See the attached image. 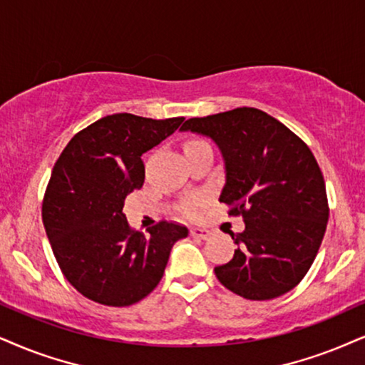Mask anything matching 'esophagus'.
<instances>
[{
  "instance_id": "esophagus-1",
  "label": "esophagus",
  "mask_w": 365,
  "mask_h": 365,
  "mask_svg": "<svg viewBox=\"0 0 365 365\" xmlns=\"http://www.w3.org/2000/svg\"><path fill=\"white\" fill-rule=\"evenodd\" d=\"M191 237L200 238V240H208V238L211 237V232L206 230V228L192 227V228H191Z\"/></svg>"
}]
</instances>
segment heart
Wrapping results in <instances>:
<instances>
[{
	"label": "heart",
	"instance_id": "heart-1",
	"mask_svg": "<svg viewBox=\"0 0 365 365\" xmlns=\"http://www.w3.org/2000/svg\"><path fill=\"white\" fill-rule=\"evenodd\" d=\"M195 142H200V140H195ZM200 205H201L200 200H192V201H190V203H186V206H184V211H186L187 215H191V217H192V215L197 213V208H200Z\"/></svg>",
	"mask_w": 365,
	"mask_h": 365
}]
</instances>
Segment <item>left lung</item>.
<instances>
[{
	"label": "left lung",
	"mask_w": 365,
	"mask_h": 365,
	"mask_svg": "<svg viewBox=\"0 0 365 365\" xmlns=\"http://www.w3.org/2000/svg\"><path fill=\"white\" fill-rule=\"evenodd\" d=\"M210 137L225 162L220 201L244 217L245 230L230 262L215 267L218 281L245 299L291 291L312 267L328 222L323 174L307 143L257 108H235L181 127Z\"/></svg>",
	"instance_id": "obj_1"
}]
</instances>
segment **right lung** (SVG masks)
<instances>
[{
    "label": "right lung",
    "mask_w": 365,
    "mask_h": 365,
    "mask_svg": "<svg viewBox=\"0 0 365 365\" xmlns=\"http://www.w3.org/2000/svg\"><path fill=\"white\" fill-rule=\"evenodd\" d=\"M184 121L115 113L76 133L43 196L42 220L58 267L88 299L130 307L155 289L173 245L187 228L159 222L148 235L130 228L125 197L145 179L142 154Z\"/></svg>",
    "instance_id": "1"
}]
</instances>
